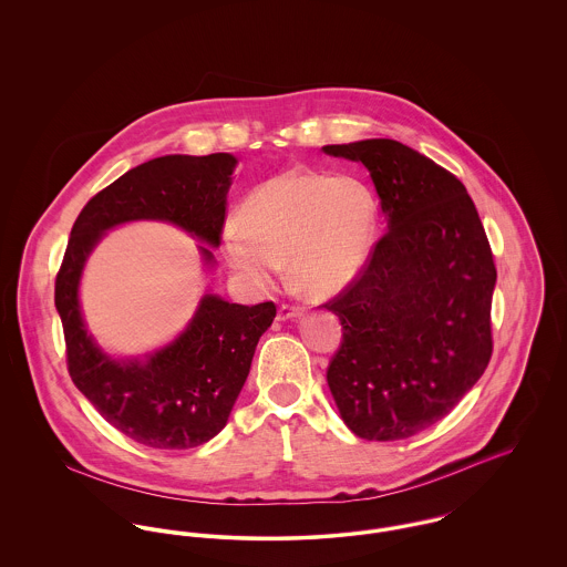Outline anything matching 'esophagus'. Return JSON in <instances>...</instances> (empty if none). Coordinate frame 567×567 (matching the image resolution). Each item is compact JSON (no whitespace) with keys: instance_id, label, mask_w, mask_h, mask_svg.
Wrapping results in <instances>:
<instances>
[{"instance_id":"1","label":"esophagus","mask_w":567,"mask_h":567,"mask_svg":"<svg viewBox=\"0 0 567 567\" xmlns=\"http://www.w3.org/2000/svg\"><path fill=\"white\" fill-rule=\"evenodd\" d=\"M302 315V307H296V305H280L278 309V319L280 321H287V319H296Z\"/></svg>"}]
</instances>
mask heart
Listing matches in <instances>:
<instances>
[{
    "label": "heart",
    "instance_id": "1",
    "mask_svg": "<svg viewBox=\"0 0 567 567\" xmlns=\"http://www.w3.org/2000/svg\"><path fill=\"white\" fill-rule=\"evenodd\" d=\"M378 197L354 174L289 169L248 195L241 221L221 230V252L248 285L267 287L289 262L293 282L317 298L341 291L370 260Z\"/></svg>",
    "mask_w": 567,
    "mask_h": 567
}]
</instances>
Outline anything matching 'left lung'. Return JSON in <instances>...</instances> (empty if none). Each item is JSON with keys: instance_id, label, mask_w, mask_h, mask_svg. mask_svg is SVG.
I'll use <instances>...</instances> for the list:
<instances>
[{"instance_id": "obj_1", "label": "left lung", "mask_w": 567, "mask_h": 567, "mask_svg": "<svg viewBox=\"0 0 567 567\" xmlns=\"http://www.w3.org/2000/svg\"><path fill=\"white\" fill-rule=\"evenodd\" d=\"M363 163L386 233L323 309L341 321L326 380L361 440L417 435L445 417L489 365L496 265L463 183L393 138L323 145Z\"/></svg>"}]
</instances>
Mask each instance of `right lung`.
Wrapping results in <instances>:
<instances>
[{"instance_id": "1", "label": "right lung", "mask_w": 567, "mask_h": 567, "mask_svg": "<svg viewBox=\"0 0 567 567\" xmlns=\"http://www.w3.org/2000/svg\"><path fill=\"white\" fill-rule=\"evenodd\" d=\"M235 165L233 154L219 152L172 154L130 169L86 202L56 274L54 302L63 321L69 377L109 424L147 447L187 450L226 426L276 305L244 307L206 293L176 341L145 361H115L86 332L78 302L80 276L102 235L136 219L176 224L217 248ZM199 252L213 262L208 248L199 246Z\"/></svg>"}]
</instances>
